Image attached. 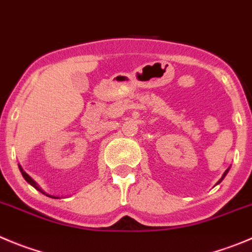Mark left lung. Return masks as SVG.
Instances as JSON below:
<instances>
[{
	"mask_svg": "<svg viewBox=\"0 0 252 252\" xmlns=\"http://www.w3.org/2000/svg\"><path fill=\"white\" fill-rule=\"evenodd\" d=\"M227 172H229V168H227V169H226V171H225V173H224V174H222L221 179H220V181H219V182H218V183H217V184H219V183H220V182H221V181H222V179H224V177H225V176H226V173H227Z\"/></svg>",
	"mask_w": 252,
	"mask_h": 252,
	"instance_id": "8db88e82",
	"label": "left lung"
}]
</instances>
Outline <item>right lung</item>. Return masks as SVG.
Masks as SVG:
<instances>
[{
  "instance_id": "right-lung-1",
  "label": "right lung",
  "mask_w": 252,
  "mask_h": 252,
  "mask_svg": "<svg viewBox=\"0 0 252 252\" xmlns=\"http://www.w3.org/2000/svg\"><path fill=\"white\" fill-rule=\"evenodd\" d=\"M20 171H21V173H22L23 178H25V179H26V181H27V182H28V183H30V184H31V186H33V187H34V188H35V189H37V190L42 191V193H43V194H44V191H43V190H42V189H40V188H39V187H38V184H37V183H35V182H34V181H33V179H32V178H31V177H30V176H28V174H27V173H26V172H25V171H23V169H22V167H21V166H20ZM45 195L50 196V198H56V199H58V196H54V195H49V194H45Z\"/></svg>"
}]
</instances>
